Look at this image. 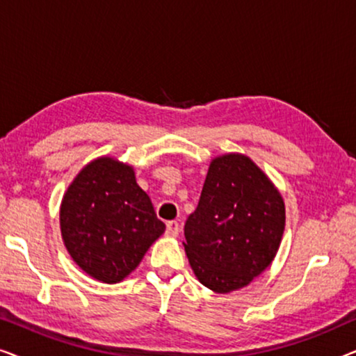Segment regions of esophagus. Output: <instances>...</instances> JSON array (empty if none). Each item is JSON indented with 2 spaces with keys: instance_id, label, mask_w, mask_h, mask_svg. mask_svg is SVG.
<instances>
[{
  "instance_id": "obj_1",
  "label": "esophagus",
  "mask_w": 356,
  "mask_h": 356,
  "mask_svg": "<svg viewBox=\"0 0 356 356\" xmlns=\"http://www.w3.org/2000/svg\"><path fill=\"white\" fill-rule=\"evenodd\" d=\"M179 233V223L178 222H168L167 223V235L168 236H178Z\"/></svg>"
}]
</instances>
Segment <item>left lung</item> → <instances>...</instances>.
<instances>
[{"mask_svg": "<svg viewBox=\"0 0 356 356\" xmlns=\"http://www.w3.org/2000/svg\"><path fill=\"white\" fill-rule=\"evenodd\" d=\"M284 230L279 189L248 155L232 152L209 165L183 245L197 280L216 293H230L270 266Z\"/></svg>", "mask_w": 356, "mask_h": 356, "instance_id": "left-lung-1", "label": "left lung"}]
</instances>
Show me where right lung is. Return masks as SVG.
Segmentation results:
<instances>
[{
  "label": "right lung",
  "instance_id": "right-lung-1",
  "mask_svg": "<svg viewBox=\"0 0 356 356\" xmlns=\"http://www.w3.org/2000/svg\"><path fill=\"white\" fill-rule=\"evenodd\" d=\"M63 243L72 261L104 284L126 279L165 232L134 168L113 157L92 160L67 186L60 207Z\"/></svg>",
  "mask_w": 356,
  "mask_h": 356
}]
</instances>
